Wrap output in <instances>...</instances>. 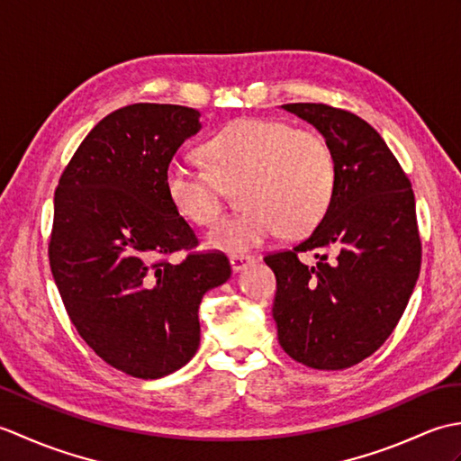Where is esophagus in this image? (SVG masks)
Wrapping results in <instances>:
<instances>
[{
	"label": "esophagus",
	"mask_w": 461,
	"mask_h": 461,
	"mask_svg": "<svg viewBox=\"0 0 461 461\" xmlns=\"http://www.w3.org/2000/svg\"><path fill=\"white\" fill-rule=\"evenodd\" d=\"M230 263H231V269L233 271H243L248 266H251V263H256V258L253 256H243V253H236V256L230 258Z\"/></svg>",
	"instance_id": "esophagus-1"
}]
</instances>
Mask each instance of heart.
Instances as JSON below:
<instances>
[{
    "label": "heart",
    "instance_id": "obj_1",
    "mask_svg": "<svg viewBox=\"0 0 461 461\" xmlns=\"http://www.w3.org/2000/svg\"><path fill=\"white\" fill-rule=\"evenodd\" d=\"M208 168L172 160L166 192L182 218L212 225L228 190L240 185V213L208 233L213 249L241 253L277 233L307 236L325 218L337 188V166L329 142L317 131L293 129L283 121L241 119L203 144Z\"/></svg>",
    "mask_w": 461,
    "mask_h": 461
}]
</instances>
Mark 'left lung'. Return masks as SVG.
I'll use <instances>...</instances> for the list:
<instances>
[{"label":"left lung","instance_id":"obj_1","mask_svg":"<svg viewBox=\"0 0 461 461\" xmlns=\"http://www.w3.org/2000/svg\"><path fill=\"white\" fill-rule=\"evenodd\" d=\"M325 136L337 166L330 208L311 236L269 253L279 345L301 365L340 370L382 347L412 295L420 263L412 184L360 116L322 103L283 104ZM315 250L309 268L298 253Z\"/></svg>","mask_w":461,"mask_h":461}]
</instances>
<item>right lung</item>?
<instances>
[{
    "mask_svg": "<svg viewBox=\"0 0 461 461\" xmlns=\"http://www.w3.org/2000/svg\"><path fill=\"white\" fill-rule=\"evenodd\" d=\"M200 113L122 106L86 134L55 190L49 263L77 332L106 365L162 378L200 347L198 309L230 279L220 251L195 253L194 230L166 192V168ZM176 250H188L170 262Z\"/></svg>",
    "mask_w": 461,
    "mask_h": 461,
    "instance_id": "obj_1",
    "label": "right lung"
}]
</instances>
